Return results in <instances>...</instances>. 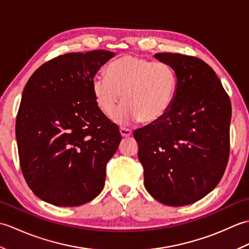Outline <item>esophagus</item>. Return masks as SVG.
Masks as SVG:
<instances>
[{
  "label": "esophagus",
  "instance_id": "34e87169",
  "mask_svg": "<svg viewBox=\"0 0 249 249\" xmlns=\"http://www.w3.org/2000/svg\"><path fill=\"white\" fill-rule=\"evenodd\" d=\"M120 134L121 136L123 137V138H128V137H130L131 135H133V131H131L130 129H126V128H120Z\"/></svg>",
  "mask_w": 249,
  "mask_h": 249
}]
</instances>
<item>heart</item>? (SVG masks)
Segmentation results:
<instances>
[{
    "label": "heart",
    "mask_w": 249,
    "mask_h": 249,
    "mask_svg": "<svg viewBox=\"0 0 249 249\" xmlns=\"http://www.w3.org/2000/svg\"><path fill=\"white\" fill-rule=\"evenodd\" d=\"M177 86V73L167 63L124 55L110 63L106 76L93 79L92 91L97 107L107 118H113L123 94L118 120L151 124L170 109Z\"/></svg>",
    "instance_id": "b5f03b06"
}]
</instances>
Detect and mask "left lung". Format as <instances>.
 Masks as SVG:
<instances>
[{"mask_svg":"<svg viewBox=\"0 0 249 249\" xmlns=\"http://www.w3.org/2000/svg\"><path fill=\"white\" fill-rule=\"evenodd\" d=\"M177 73L176 96L160 121L134 131L144 186L170 206L194 203L223 178L230 151L231 103L212 67L196 56L156 53Z\"/></svg>","mask_w":249,"mask_h":249,"instance_id":"1","label":"left lung"}]
</instances>
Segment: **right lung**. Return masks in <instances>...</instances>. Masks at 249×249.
Returning <instances> with one entry per match:
<instances>
[{
    "label": "right lung",
    "mask_w": 249,
    "mask_h": 249,
    "mask_svg": "<svg viewBox=\"0 0 249 249\" xmlns=\"http://www.w3.org/2000/svg\"><path fill=\"white\" fill-rule=\"evenodd\" d=\"M114 53L94 50L54 57L23 89L16 120L21 171L37 197L57 206L93 200L122 137L97 107L94 76Z\"/></svg>",
    "instance_id": "add662e5"
}]
</instances>
